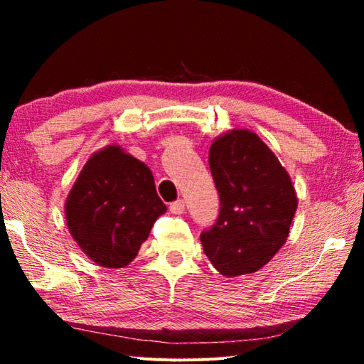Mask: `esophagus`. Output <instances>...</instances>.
I'll list each match as a JSON object with an SVG mask.
<instances>
[{
  "label": "esophagus",
  "instance_id": "34e87169",
  "mask_svg": "<svg viewBox=\"0 0 364 364\" xmlns=\"http://www.w3.org/2000/svg\"><path fill=\"white\" fill-rule=\"evenodd\" d=\"M168 208H170V212H171V213H175V215H181V213H184V200L171 202Z\"/></svg>",
  "mask_w": 364,
  "mask_h": 364
}]
</instances>
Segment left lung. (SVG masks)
Masks as SVG:
<instances>
[{"mask_svg":"<svg viewBox=\"0 0 364 364\" xmlns=\"http://www.w3.org/2000/svg\"><path fill=\"white\" fill-rule=\"evenodd\" d=\"M208 165L221 207L217 223L200 234L205 255L228 278L255 273L287 241L297 210L291 176L245 128L215 138Z\"/></svg>","mask_w":364,"mask_h":364,"instance_id":"1","label":"left lung"}]
</instances>
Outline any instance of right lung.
Masks as SVG:
<instances>
[{
	"label": "right lung",
	"instance_id": "1",
	"mask_svg": "<svg viewBox=\"0 0 364 364\" xmlns=\"http://www.w3.org/2000/svg\"><path fill=\"white\" fill-rule=\"evenodd\" d=\"M165 212L149 167L117 144L86 160L65 200L69 232L104 268L130 264Z\"/></svg>",
	"mask_w": 364,
	"mask_h": 364
}]
</instances>
